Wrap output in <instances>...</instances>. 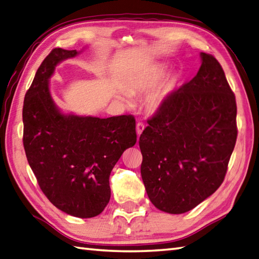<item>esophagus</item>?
<instances>
[{
  "label": "esophagus",
  "instance_id": "obj_1",
  "mask_svg": "<svg viewBox=\"0 0 259 259\" xmlns=\"http://www.w3.org/2000/svg\"><path fill=\"white\" fill-rule=\"evenodd\" d=\"M144 128H145V125H144V123H142V122H139L136 124V133H137V135H141L142 133H143V131H144Z\"/></svg>",
  "mask_w": 259,
  "mask_h": 259
}]
</instances>
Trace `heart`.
I'll return each mask as SVG.
<instances>
[{"label": "heart", "mask_w": 259, "mask_h": 259, "mask_svg": "<svg viewBox=\"0 0 259 259\" xmlns=\"http://www.w3.org/2000/svg\"><path fill=\"white\" fill-rule=\"evenodd\" d=\"M165 74V67L164 66H157L153 68V70L148 71L146 73H143L141 75L134 77L132 79L131 85L132 89L135 92H140V93H144L149 90L154 89L157 83L160 81V78L164 76ZM168 94V89L164 86V88L157 89L154 91L153 93L148 96L147 99V108L149 112H156L158 111L162 105L164 104L166 96ZM126 99V94H123Z\"/></svg>", "instance_id": "heart-1"}]
</instances>
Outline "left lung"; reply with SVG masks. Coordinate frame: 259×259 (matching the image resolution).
I'll list each match as a JSON object with an SVG mask.
<instances>
[{
	"mask_svg": "<svg viewBox=\"0 0 259 259\" xmlns=\"http://www.w3.org/2000/svg\"><path fill=\"white\" fill-rule=\"evenodd\" d=\"M200 59L196 76L166 96L140 137L148 198L169 214L191 210L217 191L236 144L235 95L215 57Z\"/></svg>",
	"mask_w": 259,
	"mask_h": 259,
	"instance_id": "8db88e82",
	"label": "left lung"
}]
</instances>
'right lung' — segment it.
<instances>
[{
  "label": "right lung",
  "mask_w": 259,
  "mask_h": 259,
  "mask_svg": "<svg viewBox=\"0 0 259 259\" xmlns=\"http://www.w3.org/2000/svg\"><path fill=\"white\" fill-rule=\"evenodd\" d=\"M79 52L54 49L39 65L23 105V145L39 187L68 215H100L111 198L110 175L123 152L135 145V118L63 114L52 99L55 66Z\"/></svg>",
  "instance_id": "add662e5"
}]
</instances>
